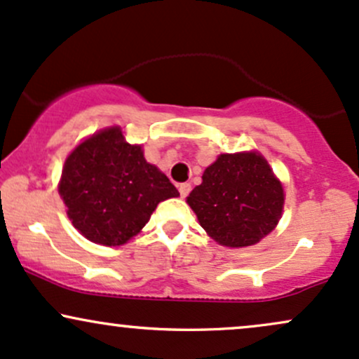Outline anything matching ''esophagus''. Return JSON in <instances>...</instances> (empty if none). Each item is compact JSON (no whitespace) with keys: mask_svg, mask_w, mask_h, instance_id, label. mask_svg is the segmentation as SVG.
<instances>
[{"mask_svg":"<svg viewBox=\"0 0 359 359\" xmlns=\"http://www.w3.org/2000/svg\"><path fill=\"white\" fill-rule=\"evenodd\" d=\"M190 191H191V184H190V183H181V184H180V195H181V198H187V196L190 195Z\"/></svg>","mask_w":359,"mask_h":359,"instance_id":"1","label":"esophagus"}]
</instances>
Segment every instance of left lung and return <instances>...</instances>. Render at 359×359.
<instances>
[{"instance_id": "left-lung-1", "label": "left lung", "mask_w": 359, "mask_h": 359, "mask_svg": "<svg viewBox=\"0 0 359 359\" xmlns=\"http://www.w3.org/2000/svg\"><path fill=\"white\" fill-rule=\"evenodd\" d=\"M188 205L212 239L227 248L259 243L276 227L283 188L257 152L222 154L205 169Z\"/></svg>"}]
</instances>
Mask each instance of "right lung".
Wrapping results in <instances>:
<instances>
[{"label":"right lung","mask_w":359,"mask_h":359,"mask_svg":"<svg viewBox=\"0 0 359 359\" xmlns=\"http://www.w3.org/2000/svg\"><path fill=\"white\" fill-rule=\"evenodd\" d=\"M59 193L72 225L91 243L122 245L137 236L159 201L180 193L130 146L118 127L98 132L66 159Z\"/></svg>","instance_id":"1"}]
</instances>
